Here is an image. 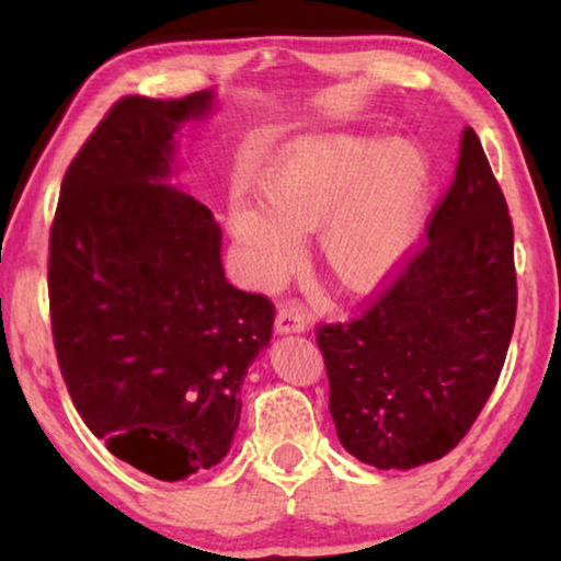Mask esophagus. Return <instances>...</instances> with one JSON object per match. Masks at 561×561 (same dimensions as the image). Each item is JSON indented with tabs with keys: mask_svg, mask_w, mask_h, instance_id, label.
<instances>
[{
	"mask_svg": "<svg viewBox=\"0 0 561 561\" xmlns=\"http://www.w3.org/2000/svg\"><path fill=\"white\" fill-rule=\"evenodd\" d=\"M309 329V319L298 306H283L275 313V334H304Z\"/></svg>",
	"mask_w": 561,
	"mask_h": 561,
	"instance_id": "obj_1",
	"label": "esophagus"
}]
</instances>
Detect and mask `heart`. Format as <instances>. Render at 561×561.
Returning <instances> with one entry per match:
<instances>
[{
	"instance_id": "heart-1",
	"label": "heart",
	"mask_w": 561,
	"mask_h": 561,
	"mask_svg": "<svg viewBox=\"0 0 561 561\" xmlns=\"http://www.w3.org/2000/svg\"><path fill=\"white\" fill-rule=\"evenodd\" d=\"M432 194V163L411 140L329 133L290 142L260 175L263 202L234 198L229 232L248 278L271 288L319 229L329 278L347 294H375L416 242Z\"/></svg>"
}]
</instances>
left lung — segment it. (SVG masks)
Wrapping results in <instances>:
<instances>
[{"label":"left lung","mask_w":561,"mask_h":561,"mask_svg":"<svg viewBox=\"0 0 561 561\" xmlns=\"http://www.w3.org/2000/svg\"><path fill=\"white\" fill-rule=\"evenodd\" d=\"M426 237L363 319L317 334L336 436L378 470H413L455 449L511 344L513 225L472 127Z\"/></svg>","instance_id":"8db88e82"}]
</instances>
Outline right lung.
Here are the masks:
<instances>
[{"label":"right lung","instance_id":"obj_1","mask_svg":"<svg viewBox=\"0 0 561 561\" xmlns=\"http://www.w3.org/2000/svg\"><path fill=\"white\" fill-rule=\"evenodd\" d=\"M214 104L211 89L114 104L66 171L50 229L53 342L76 411L165 482L227 457L273 332V304L227 280L209 206L168 183L181 127Z\"/></svg>","mask_w":561,"mask_h":561}]
</instances>
